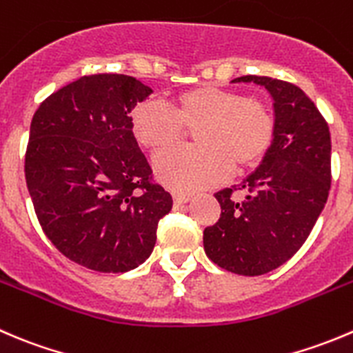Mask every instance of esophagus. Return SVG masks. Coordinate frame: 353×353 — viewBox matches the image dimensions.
Masks as SVG:
<instances>
[{"instance_id": "esophagus-1", "label": "esophagus", "mask_w": 353, "mask_h": 353, "mask_svg": "<svg viewBox=\"0 0 353 353\" xmlns=\"http://www.w3.org/2000/svg\"><path fill=\"white\" fill-rule=\"evenodd\" d=\"M172 198H174V205H176V207H181V205L188 203V201L191 200V194H188V193H174Z\"/></svg>"}]
</instances>
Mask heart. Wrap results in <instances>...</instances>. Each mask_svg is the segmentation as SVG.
<instances>
[{"instance_id": "1", "label": "heart", "mask_w": 353, "mask_h": 353, "mask_svg": "<svg viewBox=\"0 0 353 353\" xmlns=\"http://www.w3.org/2000/svg\"><path fill=\"white\" fill-rule=\"evenodd\" d=\"M136 138L152 152L177 145L193 131L196 146L157 155L155 172L165 186L194 191L219 183L231 165L243 170L271 148L276 121L269 105L239 91L203 85L177 94L172 108L157 100L141 101L131 114Z\"/></svg>"}]
</instances>
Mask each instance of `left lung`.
<instances>
[{"label": "left lung", "instance_id": "8db88e82", "mask_svg": "<svg viewBox=\"0 0 353 353\" xmlns=\"http://www.w3.org/2000/svg\"><path fill=\"white\" fill-rule=\"evenodd\" d=\"M232 82H255L271 93L276 132L259 169L215 193L221 217L205 228L203 248L225 271L260 276L299 252L323 212L331 186V136L299 85L263 75Z\"/></svg>", "mask_w": 353, "mask_h": 353}]
</instances>
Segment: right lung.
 Listing matches in <instances>:
<instances>
[{"label":"right lung","instance_id":"obj_1","mask_svg":"<svg viewBox=\"0 0 353 353\" xmlns=\"http://www.w3.org/2000/svg\"><path fill=\"white\" fill-rule=\"evenodd\" d=\"M150 93L131 75H84L50 94L30 122L26 181L37 221L58 252L91 271L141 265L172 208L129 115Z\"/></svg>","mask_w":353,"mask_h":353}]
</instances>
